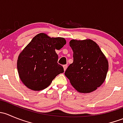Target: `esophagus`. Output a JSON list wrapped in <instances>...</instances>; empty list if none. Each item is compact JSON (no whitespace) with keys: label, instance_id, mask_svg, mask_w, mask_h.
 Returning <instances> with one entry per match:
<instances>
[{"label":"esophagus","instance_id":"esophagus-1","mask_svg":"<svg viewBox=\"0 0 123 123\" xmlns=\"http://www.w3.org/2000/svg\"><path fill=\"white\" fill-rule=\"evenodd\" d=\"M67 67H68L67 65H63V68H64V71L66 70L67 68Z\"/></svg>","mask_w":123,"mask_h":123}]
</instances>
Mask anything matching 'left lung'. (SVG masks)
Instances as JSON below:
<instances>
[{
    "mask_svg": "<svg viewBox=\"0 0 123 123\" xmlns=\"http://www.w3.org/2000/svg\"><path fill=\"white\" fill-rule=\"evenodd\" d=\"M69 46L74 61L65 72L73 87L80 93L92 92L103 84L108 61L97 43L90 39H73Z\"/></svg>",
    "mask_w": 123,
    "mask_h": 123,
    "instance_id": "obj_1",
    "label": "left lung"
}]
</instances>
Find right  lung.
Returning a JSON list of instances; mask_svg holds the SVG:
<instances>
[{"mask_svg":"<svg viewBox=\"0 0 123 123\" xmlns=\"http://www.w3.org/2000/svg\"><path fill=\"white\" fill-rule=\"evenodd\" d=\"M66 44L63 37H50L45 33L34 36L18 56L17 69L21 80L31 90L39 91L48 87L55 78L64 73L58 64L59 50Z\"/></svg>","mask_w":123,"mask_h":123,"instance_id":"1","label":"right lung"}]
</instances>
